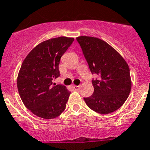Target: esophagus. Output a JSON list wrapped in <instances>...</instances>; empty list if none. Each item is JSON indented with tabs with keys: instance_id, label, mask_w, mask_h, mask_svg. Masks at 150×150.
Instances as JSON below:
<instances>
[{
	"instance_id": "obj_1",
	"label": "esophagus",
	"mask_w": 150,
	"mask_h": 150,
	"mask_svg": "<svg viewBox=\"0 0 150 150\" xmlns=\"http://www.w3.org/2000/svg\"><path fill=\"white\" fill-rule=\"evenodd\" d=\"M73 88L75 90H79L80 89V86H75V85H74V86H73Z\"/></svg>"
}]
</instances>
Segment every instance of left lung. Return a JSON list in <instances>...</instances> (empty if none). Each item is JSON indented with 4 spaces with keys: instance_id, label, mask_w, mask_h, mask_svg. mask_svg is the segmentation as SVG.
I'll list each match as a JSON object with an SVG mask.
<instances>
[{
    "instance_id": "left-lung-1",
    "label": "left lung",
    "mask_w": 150,
    "mask_h": 150,
    "mask_svg": "<svg viewBox=\"0 0 150 150\" xmlns=\"http://www.w3.org/2000/svg\"><path fill=\"white\" fill-rule=\"evenodd\" d=\"M76 40L92 74L94 92L84 100L91 110L108 114L118 110L128 98L131 79L128 64L114 48L104 40L93 37L80 36Z\"/></svg>"
}]
</instances>
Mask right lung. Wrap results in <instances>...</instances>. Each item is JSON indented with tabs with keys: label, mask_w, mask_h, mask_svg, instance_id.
<instances>
[{
	"label": "right lung",
	"mask_w": 150,
	"mask_h": 150,
	"mask_svg": "<svg viewBox=\"0 0 150 150\" xmlns=\"http://www.w3.org/2000/svg\"><path fill=\"white\" fill-rule=\"evenodd\" d=\"M74 38L59 37L36 46L22 63L17 76V89L24 106L33 114L54 119L66 108L70 92L64 85L53 84L60 76V58Z\"/></svg>",
	"instance_id": "right-lung-1"
}]
</instances>
